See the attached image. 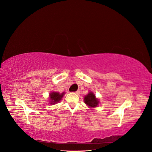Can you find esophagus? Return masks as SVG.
<instances>
[{
    "mask_svg": "<svg viewBox=\"0 0 152 152\" xmlns=\"http://www.w3.org/2000/svg\"><path fill=\"white\" fill-rule=\"evenodd\" d=\"M80 92V89H78V90L75 92V93H76V94H79Z\"/></svg>",
    "mask_w": 152,
    "mask_h": 152,
    "instance_id": "34e87169",
    "label": "esophagus"
}]
</instances>
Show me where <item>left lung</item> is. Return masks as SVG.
Wrapping results in <instances>:
<instances>
[{"label": "left lung", "instance_id": "1", "mask_svg": "<svg viewBox=\"0 0 152 152\" xmlns=\"http://www.w3.org/2000/svg\"><path fill=\"white\" fill-rule=\"evenodd\" d=\"M84 102L86 104L91 107H96L99 103V101L96 98L95 95L93 93H89L84 98Z\"/></svg>", "mask_w": 152, "mask_h": 152}]
</instances>
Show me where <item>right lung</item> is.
Segmentation results:
<instances>
[{
	"label": "right lung",
	"instance_id": "1",
	"mask_svg": "<svg viewBox=\"0 0 152 152\" xmlns=\"http://www.w3.org/2000/svg\"><path fill=\"white\" fill-rule=\"evenodd\" d=\"M63 95H64V93L59 94L58 93H56V92H53V93H50V98L52 101L51 104H54L57 102H59L63 98Z\"/></svg>",
	"mask_w": 152,
	"mask_h": 152
}]
</instances>
